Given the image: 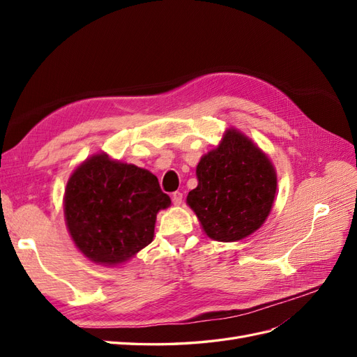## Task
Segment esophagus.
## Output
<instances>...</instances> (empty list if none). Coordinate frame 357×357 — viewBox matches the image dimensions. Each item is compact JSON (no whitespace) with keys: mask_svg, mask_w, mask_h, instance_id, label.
Returning <instances> with one entry per match:
<instances>
[{"mask_svg":"<svg viewBox=\"0 0 357 357\" xmlns=\"http://www.w3.org/2000/svg\"><path fill=\"white\" fill-rule=\"evenodd\" d=\"M172 204L174 205H181V202H183V193L181 192H174L172 193Z\"/></svg>","mask_w":357,"mask_h":357,"instance_id":"esophagus-1","label":"esophagus"}]
</instances>
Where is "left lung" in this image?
Here are the masks:
<instances>
[{
    "label": "left lung",
    "mask_w": 357,
    "mask_h": 357,
    "mask_svg": "<svg viewBox=\"0 0 357 357\" xmlns=\"http://www.w3.org/2000/svg\"><path fill=\"white\" fill-rule=\"evenodd\" d=\"M198 186L188 204L210 238L238 241L259 229L271 211L277 176L269 159L235 129L197 167Z\"/></svg>",
    "instance_id": "8db88e82"
}]
</instances>
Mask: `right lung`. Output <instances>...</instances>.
I'll return each instance as SVG.
<instances>
[{
    "label": "right lung",
    "instance_id": "obj_1",
    "mask_svg": "<svg viewBox=\"0 0 357 357\" xmlns=\"http://www.w3.org/2000/svg\"><path fill=\"white\" fill-rule=\"evenodd\" d=\"M169 204L152 172L95 155L73 172L63 205L79 250L117 265L152 243L156 214Z\"/></svg>",
    "mask_w": 357,
    "mask_h": 357
}]
</instances>
